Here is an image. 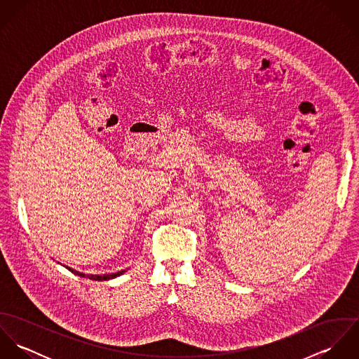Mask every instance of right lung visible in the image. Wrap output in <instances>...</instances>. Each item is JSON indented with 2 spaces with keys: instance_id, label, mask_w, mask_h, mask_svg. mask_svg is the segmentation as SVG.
I'll return each instance as SVG.
<instances>
[{
  "instance_id": "right-lung-1",
  "label": "right lung",
  "mask_w": 359,
  "mask_h": 359,
  "mask_svg": "<svg viewBox=\"0 0 359 359\" xmlns=\"http://www.w3.org/2000/svg\"><path fill=\"white\" fill-rule=\"evenodd\" d=\"M69 271H72V272H74L76 275H80L81 278H90V279H93V280H109V279H113V278H117V276H120L121 273H124L126 271H118V272H116V273H109V275H86V273H81V272H77V271H73V269H70L69 266H66Z\"/></svg>"
}]
</instances>
